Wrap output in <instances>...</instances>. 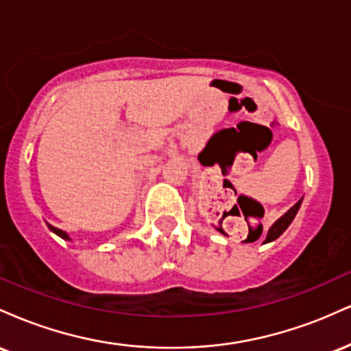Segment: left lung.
Segmentation results:
<instances>
[{"instance_id": "left-lung-1", "label": "left lung", "mask_w": 351, "mask_h": 351, "mask_svg": "<svg viewBox=\"0 0 351 351\" xmlns=\"http://www.w3.org/2000/svg\"><path fill=\"white\" fill-rule=\"evenodd\" d=\"M300 203H302V199L300 201H297L295 204H293V206L289 209L287 213H285L284 216L280 217V219H277L276 223L272 224V228L269 229V232H267V237H265V241L264 243H271V241H274V239H277V237H279L282 232L285 231V229H287L289 226H291V223L293 221V217H295V215H297V211H299V208H300ZM261 234H263V232H261ZM257 239H259V237H257Z\"/></svg>"}]
</instances>
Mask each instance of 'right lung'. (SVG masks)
<instances>
[{
    "label": "right lung",
    "instance_id": "1",
    "mask_svg": "<svg viewBox=\"0 0 351 351\" xmlns=\"http://www.w3.org/2000/svg\"><path fill=\"white\" fill-rule=\"evenodd\" d=\"M51 228V231L52 232H56V234H58L59 237H62V239H69V236L66 234V232L64 231H60V229H58V228H52V226H49Z\"/></svg>",
    "mask_w": 351,
    "mask_h": 351
}]
</instances>
